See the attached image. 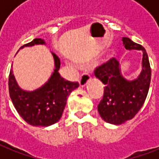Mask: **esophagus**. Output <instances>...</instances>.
Returning a JSON list of instances; mask_svg holds the SVG:
<instances>
[{"label":"esophagus","mask_w":159,"mask_h":159,"mask_svg":"<svg viewBox=\"0 0 159 159\" xmlns=\"http://www.w3.org/2000/svg\"><path fill=\"white\" fill-rule=\"evenodd\" d=\"M90 79V75H89V74H83V75H81V77H80L79 80V84L81 87H84L86 84H88V82Z\"/></svg>","instance_id":"esophagus-1"}]
</instances>
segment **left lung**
<instances>
[{"label":"left lung","mask_w":159,"mask_h":159,"mask_svg":"<svg viewBox=\"0 0 159 159\" xmlns=\"http://www.w3.org/2000/svg\"><path fill=\"white\" fill-rule=\"evenodd\" d=\"M122 41L126 49L143 51V68L139 77L130 82L125 80L120 74L119 63L115 58H111L94 70L96 77L104 84L98 112L103 120L112 125H121L136 116L146 99L152 78L145 48L128 37H123Z\"/></svg>","instance_id":"1"}]
</instances>
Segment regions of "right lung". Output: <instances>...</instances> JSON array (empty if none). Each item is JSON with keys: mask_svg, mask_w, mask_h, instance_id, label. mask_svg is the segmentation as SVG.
I'll use <instances>...</instances> for the list:
<instances>
[{"mask_svg": "<svg viewBox=\"0 0 159 159\" xmlns=\"http://www.w3.org/2000/svg\"><path fill=\"white\" fill-rule=\"evenodd\" d=\"M34 44H45L43 39L35 38L24 46ZM22 47H20L21 48ZM55 70L50 79L34 91H25L16 84L13 70L9 72L8 89L12 102L17 112L24 120L33 126H49L61 118L67 98L77 87V82H70L61 77L58 70L60 69V59L54 53Z\"/></svg>", "mask_w": 159, "mask_h": 159, "instance_id": "right-lung-1", "label": "right lung"}]
</instances>
